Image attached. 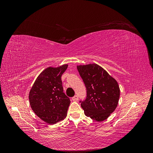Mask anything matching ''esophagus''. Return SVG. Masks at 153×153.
Masks as SVG:
<instances>
[{
    "mask_svg": "<svg viewBox=\"0 0 153 153\" xmlns=\"http://www.w3.org/2000/svg\"><path fill=\"white\" fill-rule=\"evenodd\" d=\"M78 96L77 95L74 96L73 98H72V100L74 101H78Z\"/></svg>",
    "mask_w": 153,
    "mask_h": 153,
    "instance_id": "obj_1",
    "label": "esophagus"
}]
</instances>
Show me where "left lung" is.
Masks as SVG:
<instances>
[{"label":"left lung","instance_id":"1","mask_svg":"<svg viewBox=\"0 0 153 153\" xmlns=\"http://www.w3.org/2000/svg\"><path fill=\"white\" fill-rule=\"evenodd\" d=\"M87 90L85 100L80 101L87 117L101 122L107 119L118 105L120 89L117 81L96 64L77 66Z\"/></svg>","mask_w":153,"mask_h":153}]
</instances>
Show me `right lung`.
<instances>
[{
    "label": "right lung",
    "instance_id": "right-lung-1",
    "mask_svg": "<svg viewBox=\"0 0 153 153\" xmlns=\"http://www.w3.org/2000/svg\"><path fill=\"white\" fill-rule=\"evenodd\" d=\"M68 64L49 67L36 78L29 92L31 108L43 121L53 124L66 117L70 100L63 92L61 76Z\"/></svg>",
    "mask_w": 153,
    "mask_h": 153
}]
</instances>
